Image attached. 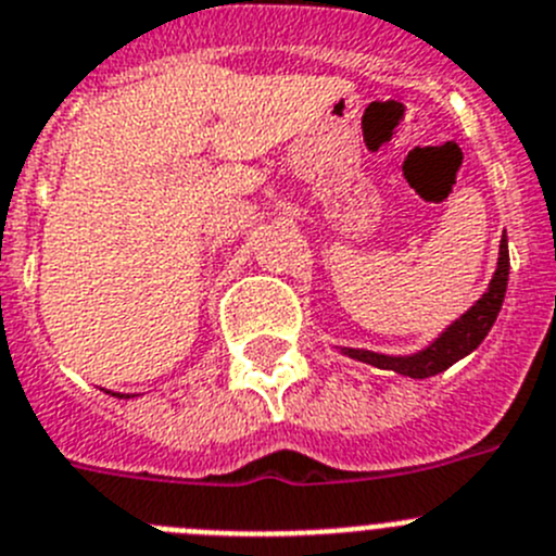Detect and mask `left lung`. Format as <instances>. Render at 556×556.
Segmentation results:
<instances>
[{
  "label": "left lung",
  "instance_id": "1",
  "mask_svg": "<svg viewBox=\"0 0 556 556\" xmlns=\"http://www.w3.org/2000/svg\"><path fill=\"white\" fill-rule=\"evenodd\" d=\"M507 274H510V254H507V238L502 236L500 266H496V274L494 279H491L489 290H485L480 302H477L469 313L460 315L439 340L430 342L428 349L419 351V354L414 356H383L359 349H345V354H349L351 359L367 362V365L383 367V370H395L408 378H430L435 376V372L447 370L455 362L464 359L466 354H471L491 331V326H494L496 315H500L502 309V302H505Z\"/></svg>",
  "mask_w": 556,
  "mask_h": 556
}]
</instances>
